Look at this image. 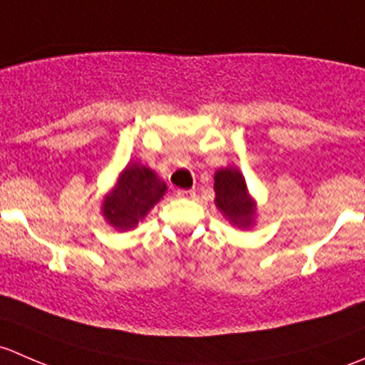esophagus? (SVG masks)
<instances>
[{
    "label": "esophagus",
    "instance_id": "esophagus-1",
    "mask_svg": "<svg viewBox=\"0 0 365 365\" xmlns=\"http://www.w3.org/2000/svg\"><path fill=\"white\" fill-rule=\"evenodd\" d=\"M176 196L182 200H194L196 197V190H176Z\"/></svg>",
    "mask_w": 365,
    "mask_h": 365
}]
</instances>
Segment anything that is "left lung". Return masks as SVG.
<instances>
[{
  "instance_id": "1",
  "label": "left lung",
  "mask_w": 365,
  "mask_h": 365,
  "mask_svg": "<svg viewBox=\"0 0 365 365\" xmlns=\"http://www.w3.org/2000/svg\"><path fill=\"white\" fill-rule=\"evenodd\" d=\"M215 206L224 219L238 230H249L256 222L257 203L251 196L245 176L238 168H220L213 175Z\"/></svg>"
}]
</instances>
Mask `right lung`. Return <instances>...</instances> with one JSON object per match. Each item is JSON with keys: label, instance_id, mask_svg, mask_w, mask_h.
I'll return each mask as SVG.
<instances>
[{"label": "right lung", "instance_id": "right-lung-1", "mask_svg": "<svg viewBox=\"0 0 365 365\" xmlns=\"http://www.w3.org/2000/svg\"><path fill=\"white\" fill-rule=\"evenodd\" d=\"M168 185L153 169L128 162L118 175L116 183L104 196L101 212L116 231L134 230L159 201Z\"/></svg>", "mask_w": 365, "mask_h": 365}]
</instances>
